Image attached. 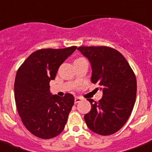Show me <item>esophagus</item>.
<instances>
[{
  "label": "esophagus",
  "mask_w": 152,
  "mask_h": 152,
  "mask_svg": "<svg viewBox=\"0 0 152 152\" xmlns=\"http://www.w3.org/2000/svg\"><path fill=\"white\" fill-rule=\"evenodd\" d=\"M81 99H81L80 97H76V98H75V104H77L79 102H80Z\"/></svg>",
  "instance_id": "1"
}]
</instances>
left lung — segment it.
I'll list each match as a JSON object with an SVG mask.
<instances>
[{
  "instance_id": "obj_1",
  "label": "left lung",
  "mask_w": 152,
  "mask_h": 152,
  "mask_svg": "<svg viewBox=\"0 0 152 152\" xmlns=\"http://www.w3.org/2000/svg\"><path fill=\"white\" fill-rule=\"evenodd\" d=\"M77 49L91 63V82L103 88L99 102L88 99L91 109L84 115L87 126L99 135L114 134L132 112L137 91L135 73L124 56L114 48L81 46Z\"/></svg>"
}]
</instances>
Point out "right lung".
<instances>
[{"label": "right lung", "mask_w": 152, "mask_h": 152, "mask_svg": "<svg viewBox=\"0 0 152 152\" xmlns=\"http://www.w3.org/2000/svg\"><path fill=\"white\" fill-rule=\"evenodd\" d=\"M45 48L32 53L17 70L14 96L22 123L32 135L52 139L62 132L74 104V96L52 95L49 82L59 67L76 49Z\"/></svg>", "instance_id": "right-lung-1"}]
</instances>
